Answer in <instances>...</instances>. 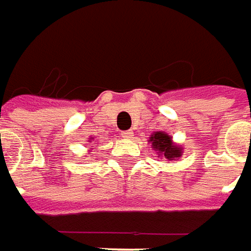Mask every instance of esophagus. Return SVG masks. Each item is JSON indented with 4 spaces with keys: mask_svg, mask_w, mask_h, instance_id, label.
Instances as JSON below:
<instances>
[{
    "mask_svg": "<svg viewBox=\"0 0 251 251\" xmlns=\"http://www.w3.org/2000/svg\"><path fill=\"white\" fill-rule=\"evenodd\" d=\"M122 136L123 138H126V139H129V138L132 136V131H123Z\"/></svg>",
    "mask_w": 251,
    "mask_h": 251,
    "instance_id": "34e87169",
    "label": "esophagus"
}]
</instances>
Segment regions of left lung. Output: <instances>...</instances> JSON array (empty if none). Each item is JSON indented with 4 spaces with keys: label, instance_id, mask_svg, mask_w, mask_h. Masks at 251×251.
I'll return each instance as SVG.
<instances>
[{
    "label": "left lung",
    "instance_id": "8db88e82",
    "mask_svg": "<svg viewBox=\"0 0 251 251\" xmlns=\"http://www.w3.org/2000/svg\"><path fill=\"white\" fill-rule=\"evenodd\" d=\"M149 142L152 146V149L157 151L159 158H166L169 161H173L182 155V149L179 146L174 145L172 136H169L166 132H162V131L154 132L150 136Z\"/></svg>",
    "mask_w": 251,
    "mask_h": 251
}]
</instances>
